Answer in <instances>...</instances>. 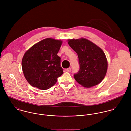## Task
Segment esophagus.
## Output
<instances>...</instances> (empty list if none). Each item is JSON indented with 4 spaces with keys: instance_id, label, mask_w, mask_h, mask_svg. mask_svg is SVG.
<instances>
[{
    "instance_id": "1",
    "label": "esophagus",
    "mask_w": 131,
    "mask_h": 131,
    "mask_svg": "<svg viewBox=\"0 0 131 131\" xmlns=\"http://www.w3.org/2000/svg\"><path fill=\"white\" fill-rule=\"evenodd\" d=\"M66 71L68 72H70L71 71V69L70 68H68L67 69H66Z\"/></svg>"
}]
</instances>
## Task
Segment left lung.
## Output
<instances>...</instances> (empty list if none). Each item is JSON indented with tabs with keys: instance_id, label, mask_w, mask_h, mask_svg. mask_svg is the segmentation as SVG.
Masks as SVG:
<instances>
[{
	"instance_id": "1",
	"label": "left lung",
	"mask_w": 131,
	"mask_h": 131,
	"mask_svg": "<svg viewBox=\"0 0 131 131\" xmlns=\"http://www.w3.org/2000/svg\"><path fill=\"white\" fill-rule=\"evenodd\" d=\"M68 41L79 58L80 69L74 75L75 81L87 88L98 85L104 78L107 70V61L103 50L85 38Z\"/></svg>"
}]
</instances>
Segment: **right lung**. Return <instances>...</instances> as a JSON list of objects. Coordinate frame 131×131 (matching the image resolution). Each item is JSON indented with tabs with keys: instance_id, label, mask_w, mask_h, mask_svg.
Masks as SVG:
<instances>
[{
	"instance_id": "right-lung-1",
	"label": "right lung",
	"mask_w": 131,
	"mask_h": 131,
	"mask_svg": "<svg viewBox=\"0 0 131 131\" xmlns=\"http://www.w3.org/2000/svg\"><path fill=\"white\" fill-rule=\"evenodd\" d=\"M62 43L61 40L46 38L25 52L21 61L22 70L31 86L41 90L48 89L63 74L60 57L57 55Z\"/></svg>"
}]
</instances>
